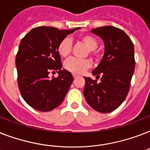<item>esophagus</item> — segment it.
Returning <instances> with one entry per match:
<instances>
[{"label": "esophagus", "mask_w": 150, "mask_h": 150, "mask_svg": "<svg viewBox=\"0 0 150 150\" xmlns=\"http://www.w3.org/2000/svg\"><path fill=\"white\" fill-rule=\"evenodd\" d=\"M73 77H74V79H76V78L79 77V75H76V74H73Z\"/></svg>", "instance_id": "obj_1"}]
</instances>
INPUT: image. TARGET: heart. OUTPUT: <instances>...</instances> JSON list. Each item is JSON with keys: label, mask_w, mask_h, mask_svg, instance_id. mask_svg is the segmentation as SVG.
<instances>
[{"label": "heart", "mask_w": 150, "mask_h": 150, "mask_svg": "<svg viewBox=\"0 0 150 150\" xmlns=\"http://www.w3.org/2000/svg\"><path fill=\"white\" fill-rule=\"evenodd\" d=\"M80 41L86 45L90 50L91 54H94V50L98 46V41L93 36L86 34L79 37ZM71 50V40L68 37L64 38L57 47V51L62 57H67ZM91 67V62L89 60H79L71 58L64 63V68L67 71L74 74H82L85 71Z\"/></svg>", "instance_id": "b5f03b06"}]
</instances>
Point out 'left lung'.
<instances>
[{
  "label": "left lung",
  "mask_w": 150,
  "mask_h": 150,
  "mask_svg": "<svg viewBox=\"0 0 150 150\" xmlns=\"http://www.w3.org/2000/svg\"><path fill=\"white\" fill-rule=\"evenodd\" d=\"M104 43V54L93 71L96 79L84 77V93L88 104L96 111L109 113L125 100L135 70L134 45L128 35L114 26H103L91 30Z\"/></svg>",
  "instance_id": "1"
}]
</instances>
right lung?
Returning <instances> with one entry per match:
<instances>
[{
	"instance_id": "1",
	"label": "right lung",
	"mask_w": 150,
	"mask_h": 150,
	"mask_svg": "<svg viewBox=\"0 0 150 150\" xmlns=\"http://www.w3.org/2000/svg\"><path fill=\"white\" fill-rule=\"evenodd\" d=\"M80 29L36 27L21 40L15 60L18 85L22 98L34 109L50 111L63 102L74 79L71 73L61 69L57 47L64 38ZM50 70L59 73L57 78L50 79Z\"/></svg>"
}]
</instances>
